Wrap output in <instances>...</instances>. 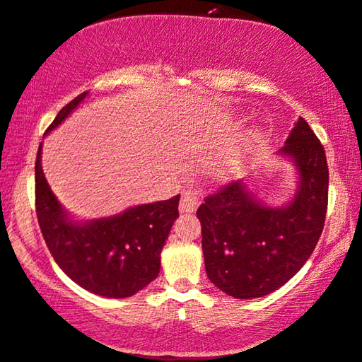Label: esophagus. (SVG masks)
<instances>
[{"instance_id":"obj_1","label":"esophagus","mask_w":362,"mask_h":362,"mask_svg":"<svg viewBox=\"0 0 362 362\" xmlns=\"http://www.w3.org/2000/svg\"><path fill=\"white\" fill-rule=\"evenodd\" d=\"M199 194L196 191H185L181 196L180 202V211L181 212H194L199 206Z\"/></svg>"}]
</instances>
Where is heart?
<instances>
[{"label": "heart", "mask_w": 362, "mask_h": 362, "mask_svg": "<svg viewBox=\"0 0 362 362\" xmlns=\"http://www.w3.org/2000/svg\"><path fill=\"white\" fill-rule=\"evenodd\" d=\"M235 170H237V160H227L224 165L219 168V175L222 177H232L235 175Z\"/></svg>", "instance_id": "obj_1"}]
</instances>
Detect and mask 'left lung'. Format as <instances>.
Wrapping results in <instances>:
<instances>
[{"mask_svg":"<svg viewBox=\"0 0 362 362\" xmlns=\"http://www.w3.org/2000/svg\"><path fill=\"white\" fill-rule=\"evenodd\" d=\"M281 155L293 160L298 191L288 206L260 204L244 181L221 187L197 209L209 280L234 298L269 295L310 259L325 227L329 171L325 148L300 118Z\"/></svg>","mask_w":362,"mask_h":362,"instance_id":"left-lung-1","label":"left lung"}]
</instances>
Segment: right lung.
Wrapping results in <instances>:
<instances>
[{
    "mask_svg": "<svg viewBox=\"0 0 362 362\" xmlns=\"http://www.w3.org/2000/svg\"><path fill=\"white\" fill-rule=\"evenodd\" d=\"M86 97L83 92L62 107L46 133ZM41 150L42 143L36 156V214L56 264L82 288L107 298H127L145 288L160 274L161 249L180 216V194L78 224L69 221L52 194L42 173Z\"/></svg>",
    "mask_w": 362,
    "mask_h": 362,
    "instance_id": "right-lung-1",
    "label": "right lung"
}]
</instances>
